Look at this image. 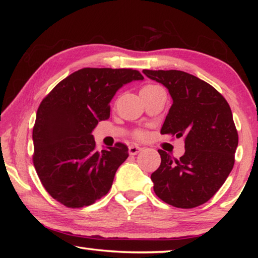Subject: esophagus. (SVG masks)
<instances>
[{
    "label": "esophagus",
    "mask_w": 258,
    "mask_h": 258,
    "mask_svg": "<svg viewBox=\"0 0 258 258\" xmlns=\"http://www.w3.org/2000/svg\"><path fill=\"white\" fill-rule=\"evenodd\" d=\"M142 150V148L141 147H139V146H130V148H128V152H130V155H132V156H135V155H138L140 151Z\"/></svg>",
    "instance_id": "obj_1"
}]
</instances>
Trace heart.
<instances>
[{
	"mask_svg": "<svg viewBox=\"0 0 258 258\" xmlns=\"http://www.w3.org/2000/svg\"><path fill=\"white\" fill-rule=\"evenodd\" d=\"M148 86H149V85H148ZM138 137H139V138H142L143 134H142V133H138Z\"/></svg>",
	"mask_w": 258,
	"mask_h": 258,
	"instance_id": "heart-1",
	"label": "heart"
}]
</instances>
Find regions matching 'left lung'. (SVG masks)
Returning a JSON list of instances; mask_svg holds the SVG:
<instances>
[{
  "label": "left lung",
  "mask_w": 258,
  "mask_h": 258,
  "mask_svg": "<svg viewBox=\"0 0 258 258\" xmlns=\"http://www.w3.org/2000/svg\"><path fill=\"white\" fill-rule=\"evenodd\" d=\"M161 83L173 104L161 134L184 138V155L172 158L158 150L161 163L151 174L154 191L177 208H194L208 202L223 185L234 165L238 132L223 95L208 83L181 71H147Z\"/></svg>",
  "instance_id": "left-lung-1"
}]
</instances>
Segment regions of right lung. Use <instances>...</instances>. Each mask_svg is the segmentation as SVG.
I'll use <instances>...</instances> for the list:
<instances>
[{
  "mask_svg": "<svg viewBox=\"0 0 258 258\" xmlns=\"http://www.w3.org/2000/svg\"><path fill=\"white\" fill-rule=\"evenodd\" d=\"M143 76L133 69L83 68L42 100L33 128V163L52 198L69 208L90 206L108 194L128 157L124 143L95 150L93 128L110 117L121 86Z\"/></svg>",
  "mask_w": 258,
  "mask_h": 258,
  "instance_id": "right-lung-1",
  "label": "right lung"
}]
</instances>
